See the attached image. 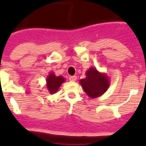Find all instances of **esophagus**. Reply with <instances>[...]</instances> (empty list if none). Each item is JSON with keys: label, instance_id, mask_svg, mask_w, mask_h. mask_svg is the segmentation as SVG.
<instances>
[{"label": "esophagus", "instance_id": "1", "mask_svg": "<svg viewBox=\"0 0 146 146\" xmlns=\"http://www.w3.org/2000/svg\"><path fill=\"white\" fill-rule=\"evenodd\" d=\"M76 79H77V77L76 76H71L69 77V80H70V81H76Z\"/></svg>", "mask_w": 146, "mask_h": 146}]
</instances>
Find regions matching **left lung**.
Segmentation results:
<instances>
[{
  "label": "left lung",
  "mask_w": 146,
  "mask_h": 146,
  "mask_svg": "<svg viewBox=\"0 0 146 146\" xmlns=\"http://www.w3.org/2000/svg\"><path fill=\"white\" fill-rule=\"evenodd\" d=\"M86 77L80 80V84L85 92L92 98H95L105 92L110 85V81L106 74L99 73L94 67L87 70Z\"/></svg>",
  "instance_id": "8db88e82"
}]
</instances>
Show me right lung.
<instances>
[{
    "label": "right lung",
    "mask_w": 146,
    "mask_h": 146,
    "mask_svg": "<svg viewBox=\"0 0 146 146\" xmlns=\"http://www.w3.org/2000/svg\"><path fill=\"white\" fill-rule=\"evenodd\" d=\"M64 81L65 79L63 76H56L54 73H50L46 80L47 89L50 94H54Z\"/></svg>",
    "instance_id": "add662e5"
}]
</instances>
